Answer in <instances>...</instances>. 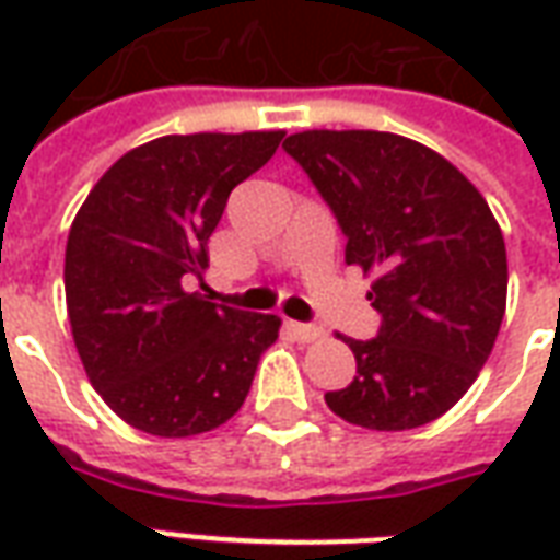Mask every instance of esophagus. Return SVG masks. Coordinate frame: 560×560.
I'll return each instance as SVG.
<instances>
[{"label": "esophagus", "instance_id": "obj_1", "mask_svg": "<svg viewBox=\"0 0 560 560\" xmlns=\"http://www.w3.org/2000/svg\"><path fill=\"white\" fill-rule=\"evenodd\" d=\"M288 329H291L293 339H296V341L324 339V329L315 327V324H296V320H291V324H288Z\"/></svg>", "mask_w": 560, "mask_h": 560}]
</instances>
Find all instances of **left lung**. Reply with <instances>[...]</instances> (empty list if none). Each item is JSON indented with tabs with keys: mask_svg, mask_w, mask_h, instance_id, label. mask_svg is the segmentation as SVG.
I'll use <instances>...</instances> for the list:
<instances>
[{
	"mask_svg": "<svg viewBox=\"0 0 560 560\" xmlns=\"http://www.w3.org/2000/svg\"><path fill=\"white\" fill-rule=\"evenodd\" d=\"M284 149L375 269V339H345L357 377L327 393L341 420L405 432L438 420L477 381L506 308V248L486 197L444 155L389 131H300Z\"/></svg>",
	"mask_w": 560,
	"mask_h": 560,
	"instance_id": "obj_1",
	"label": "left lung"
}]
</instances>
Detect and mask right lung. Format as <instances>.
I'll list each match as a JSON object with an SVG mask.
<instances>
[{
	"label": "right lung",
	"mask_w": 560,
	"mask_h": 560,
	"mask_svg": "<svg viewBox=\"0 0 560 560\" xmlns=\"http://www.w3.org/2000/svg\"><path fill=\"white\" fill-rule=\"evenodd\" d=\"M284 131L167 135L95 183L66 245L71 336L90 384L128 425L159 438L219 429L243 408L276 315L209 303V236L236 185Z\"/></svg>",
	"instance_id": "1"
}]
</instances>
